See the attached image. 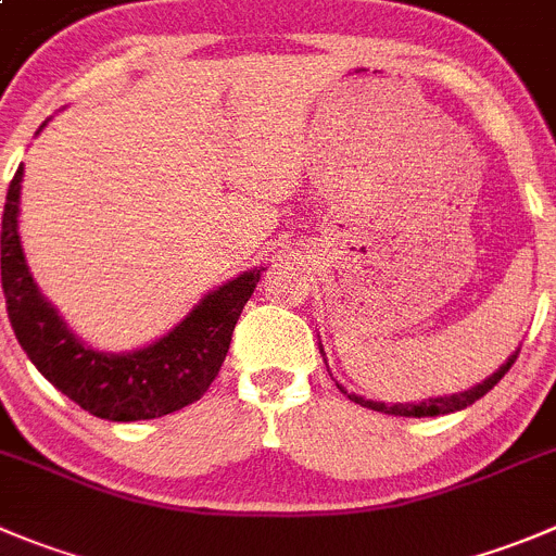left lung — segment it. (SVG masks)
<instances>
[{"mask_svg":"<svg viewBox=\"0 0 556 556\" xmlns=\"http://www.w3.org/2000/svg\"><path fill=\"white\" fill-rule=\"evenodd\" d=\"M519 349H516V352H513L510 357H507V361L502 363L494 374H491V377H485L483 382H478L475 388L462 390V393H451V395H433V399H422V401H417V404H384V401H371V399H363V395L346 393L341 384L338 382L336 384L341 393H346L349 401H354V404H361V406H368V409H374V412H384V415H395V417L451 415V412H462V409H467L469 404H475L478 399H483V395L489 393V390L494 388V384L500 382L507 371H510V366L516 363V357H519ZM319 352H321V357H325V349H319ZM327 371H330V368H327Z\"/></svg>","mask_w":556,"mask_h":556,"instance_id":"obj_1","label":"left lung"}]
</instances>
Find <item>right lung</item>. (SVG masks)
<instances>
[{
	"instance_id": "right-lung-1",
	"label": "right lung",
	"mask_w": 556,
	"mask_h": 556,
	"mask_svg": "<svg viewBox=\"0 0 556 556\" xmlns=\"http://www.w3.org/2000/svg\"><path fill=\"white\" fill-rule=\"evenodd\" d=\"M21 182L24 166L15 172L4 202L2 289L15 338L37 371L89 415L114 422L152 420L202 399L224 366L242 305L264 267L245 269L204 294L182 321L147 346L100 352L67 327L31 278L18 235Z\"/></svg>"
}]
</instances>
